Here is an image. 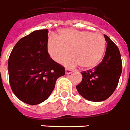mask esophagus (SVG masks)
<instances>
[{
	"mask_svg": "<svg viewBox=\"0 0 130 130\" xmlns=\"http://www.w3.org/2000/svg\"><path fill=\"white\" fill-rule=\"evenodd\" d=\"M65 72H66V74H71L72 72V70H70V69H68V68H66L65 69Z\"/></svg>",
	"mask_w": 130,
	"mask_h": 130,
	"instance_id": "obj_1",
	"label": "esophagus"
}]
</instances>
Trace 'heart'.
<instances>
[{
  "label": "heart",
  "mask_w": 130,
  "mask_h": 130,
  "mask_svg": "<svg viewBox=\"0 0 130 130\" xmlns=\"http://www.w3.org/2000/svg\"><path fill=\"white\" fill-rule=\"evenodd\" d=\"M105 47L106 41L101 34L72 29L60 31L58 37L51 36L47 41V52L53 60L60 62L70 50L71 56L62 63L69 67L79 64L83 69L95 67L103 56Z\"/></svg>",
  "instance_id": "b5f03b06"
}]
</instances>
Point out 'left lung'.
Returning <instances> with one entry per match:
<instances>
[{
	"mask_svg": "<svg viewBox=\"0 0 130 130\" xmlns=\"http://www.w3.org/2000/svg\"><path fill=\"white\" fill-rule=\"evenodd\" d=\"M107 48L102 62L94 68L82 72L83 80L76 85L78 92L87 100H106L116 90L122 72L121 54L118 46L104 35Z\"/></svg>",
	"mask_w": 130,
	"mask_h": 130,
	"instance_id": "8db88e82",
	"label": "left lung"
}]
</instances>
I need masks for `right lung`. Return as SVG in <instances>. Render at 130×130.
Listing matches in <instances>:
<instances>
[{
	"mask_svg": "<svg viewBox=\"0 0 130 130\" xmlns=\"http://www.w3.org/2000/svg\"><path fill=\"white\" fill-rule=\"evenodd\" d=\"M48 30L34 31L18 41L9 58V83L15 96L29 105L48 98L64 67L51 58L47 50Z\"/></svg>",
	"mask_w": 130,
	"mask_h": 130,
	"instance_id": "add662e5",
	"label": "right lung"
}]
</instances>
